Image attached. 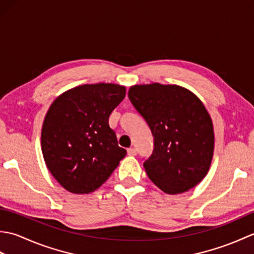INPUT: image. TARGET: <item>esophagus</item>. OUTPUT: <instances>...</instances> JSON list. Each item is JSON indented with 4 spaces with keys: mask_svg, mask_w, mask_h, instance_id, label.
Segmentation results:
<instances>
[{
    "mask_svg": "<svg viewBox=\"0 0 254 254\" xmlns=\"http://www.w3.org/2000/svg\"><path fill=\"white\" fill-rule=\"evenodd\" d=\"M127 154L130 155V156H135L137 154V152H136V149L134 148V147H130V148L127 149Z\"/></svg>",
    "mask_w": 254,
    "mask_h": 254,
    "instance_id": "34e87169",
    "label": "esophagus"
}]
</instances>
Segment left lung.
Returning <instances> with one entry per match:
<instances>
[{
  "instance_id": "obj_1",
  "label": "left lung",
  "mask_w": 254,
  "mask_h": 254,
  "mask_svg": "<svg viewBox=\"0 0 254 254\" xmlns=\"http://www.w3.org/2000/svg\"><path fill=\"white\" fill-rule=\"evenodd\" d=\"M128 98L152 131L154 150L144 161L160 190H190L208 172L214 153L213 123L197 97L178 85H135Z\"/></svg>"
}]
</instances>
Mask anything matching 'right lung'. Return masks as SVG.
<instances>
[{"label":"right lung","instance_id":"right-lung-1","mask_svg":"<svg viewBox=\"0 0 254 254\" xmlns=\"http://www.w3.org/2000/svg\"><path fill=\"white\" fill-rule=\"evenodd\" d=\"M124 97V86L86 84L52 102L42 126V155L51 175L68 192H94L127 155L109 127V116Z\"/></svg>","mask_w":254,"mask_h":254}]
</instances>
